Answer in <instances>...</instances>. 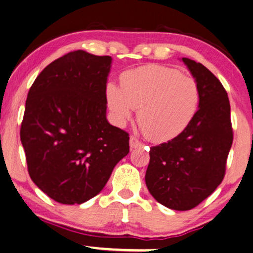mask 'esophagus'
Wrapping results in <instances>:
<instances>
[{"instance_id": "34e87169", "label": "esophagus", "mask_w": 253, "mask_h": 253, "mask_svg": "<svg viewBox=\"0 0 253 253\" xmlns=\"http://www.w3.org/2000/svg\"><path fill=\"white\" fill-rule=\"evenodd\" d=\"M129 147L130 149H135V148H141L143 147V143L137 139L135 136H130L129 137Z\"/></svg>"}]
</instances>
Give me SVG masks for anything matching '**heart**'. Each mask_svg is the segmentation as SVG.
<instances>
[{
    "label": "heart",
    "mask_w": 253,
    "mask_h": 253,
    "mask_svg": "<svg viewBox=\"0 0 253 253\" xmlns=\"http://www.w3.org/2000/svg\"><path fill=\"white\" fill-rule=\"evenodd\" d=\"M121 86L109 83L106 100L114 119L125 125L137 110V123L153 142H167L187 128L200 104L193 77L167 66L148 65L128 70Z\"/></svg>",
    "instance_id": "b5f03b06"
}]
</instances>
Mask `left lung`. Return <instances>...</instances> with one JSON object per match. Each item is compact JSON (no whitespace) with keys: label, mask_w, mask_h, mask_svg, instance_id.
Masks as SVG:
<instances>
[{"label":"left lung","mask_w":253,"mask_h":253,"mask_svg":"<svg viewBox=\"0 0 253 253\" xmlns=\"http://www.w3.org/2000/svg\"><path fill=\"white\" fill-rule=\"evenodd\" d=\"M200 89L197 114L183 133L150 148L146 184L158 203L188 211L222 183L234 133L228 93L204 65L183 58Z\"/></svg>","instance_id":"obj_1"}]
</instances>
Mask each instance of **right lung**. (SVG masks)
<instances>
[{
	"label": "right lung",
	"instance_id": "obj_1",
	"mask_svg": "<svg viewBox=\"0 0 253 253\" xmlns=\"http://www.w3.org/2000/svg\"><path fill=\"white\" fill-rule=\"evenodd\" d=\"M111 56L74 50L49 63L30 87L21 126L29 174L63 205L103 190L129 135L106 119Z\"/></svg>",
	"mask_w": 253,
	"mask_h": 253
}]
</instances>
